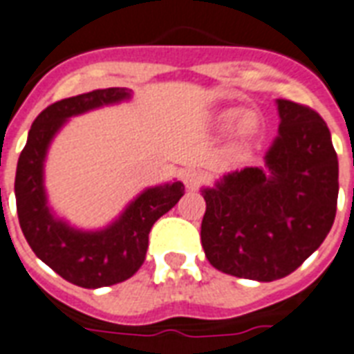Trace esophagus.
I'll return each instance as SVG.
<instances>
[{"mask_svg":"<svg viewBox=\"0 0 354 354\" xmlns=\"http://www.w3.org/2000/svg\"><path fill=\"white\" fill-rule=\"evenodd\" d=\"M205 180V175L200 169H194V167H188L183 171V183L187 185V188L190 190H196V188L202 187V183Z\"/></svg>","mask_w":354,"mask_h":354,"instance_id":"obj_1","label":"esophagus"}]
</instances>
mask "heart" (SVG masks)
<instances>
[{"label": "heart", "instance_id": "1", "mask_svg": "<svg viewBox=\"0 0 354 354\" xmlns=\"http://www.w3.org/2000/svg\"><path fill=\"white\" fill-rule=\"evenodd\" d=\"M216 124L224 128L232 124V133L237 139L251 138L254 131L259 130V117L252 111H239V109H226L221 111L216 115Z\"/></svg>", "mask_w": 354, "mask_h": 354}]
</instances>
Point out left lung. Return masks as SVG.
I'll return each instance as SVG.
<instances>
[{"mask_svg": "<svg viewBox=\"0 0 354 354\" xmlns=\"http://www.w3.org/2000/svg\"><path fill=\"white\" fill-rule=\"evenodd\" d=\"M279 133L264 167H243L202 188V247L218 272L275 281L313 254L336 218L337 154L317 111L277 100Z\"/></svg>", "mask_w": 354, "mask_h": 354, "instance_id": "8db88e82", "label": "left lung"}]
</instances>
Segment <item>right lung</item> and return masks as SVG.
<instances>
[{"label":"right lung","mask_w":354,"mask_h":354,"mask_svg":"<svg viewBox=\"0 0 354 354\" xmlns=\"http://www.w3.org/2000/svg\"><path fill=\"white\" fill-rule=\"evenodd\" d=\"M130 97L126 88L92 90L41 111L20 152L15 177L18 223L26 241L48 268L82 288L111 286L130 279L145 262L149 232L185 194L180 180L143 190L122 215L103 230H77L46 203L43 167L48 145L66 120Z\"/></svg>","instance_id":"right-lung-1"}]
</instances>
